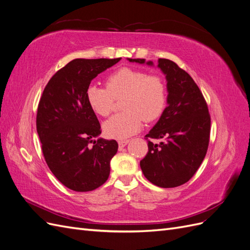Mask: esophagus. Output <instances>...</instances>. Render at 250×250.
Wrapping results in <instances>:
<instances>
[{
    "instance_id": "34e87169",
    "label": "esophagus",
    "mask_w": 250,
    "mask_h": 250,
    "mask_svg": "<svg viewBox=\"0 0 250 250\" xmlns=\"http://www.w3.org/2000/svg\"><path fill=\"white\" fill-rule=\"evenodd\" d=\"M129 143V140H119L118 144H119V148L122 149L123 147H125L127 144Z\"/></svg>"
}]
</instances>
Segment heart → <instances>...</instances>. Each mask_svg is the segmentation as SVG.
Listing matches in <instances>:
<instances>
[{
	"mask_svg": "<svg viewBox=\"0 0 250 250\" xmlns=\"http://www.w3.org/2000/svg\"><path fill=\"white\" fill-rule=\"evenodd\" d=\"M105 85L90 84L86 89V100L97 115L108 117L116 100L124 97V111L103 125L108 138L124 140L130 137L140 130L143 121L150 123L160 118L167 104V85L160 75L124 66L110 73Z\"/></svg>",
	"mask_w": 250,
	"mask_h": 250,
	"instance_id": "1",
	"label": "heart"
}]
</instances>
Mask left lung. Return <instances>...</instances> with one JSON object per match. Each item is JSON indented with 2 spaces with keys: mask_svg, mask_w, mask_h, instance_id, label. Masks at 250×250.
Here are the masks:
<instances>
[{
  "mask_svg": "<svg viewBox=\"0 0 250 250\" xmlns=\"http://www.w3.org/2000/svg\"><path fill=\"white\" fill-rule=\"evenodd\" d=\"M128 59L145 62L143 58ZM157 65L168 81V106L145 135L148 152L140 165L150 183L161 188H175L190 180L206 157L210 115L201 90L190 75L166 58L158 59ZM151 138L162 142L153 144Z\"/></svg>",
  "mask_w": 250,
  "mask_h": 250,
  "instance_id": "obj_1",
  "label": "left lung"
}]
</instances>
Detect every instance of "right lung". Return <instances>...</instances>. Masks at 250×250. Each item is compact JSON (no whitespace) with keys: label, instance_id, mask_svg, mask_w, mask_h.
Wrapping results in <instances>:
<instances>
[{"label":"right lung","instance_id":"right-lung-1","mask_svg":"<svg viewBox=\"0 0 250 250\" xmlns=\"http://www.w3.org/2000/svg\"><path fill=\"white\" fill-rule=\"evenodd\" d=\"M120 60L74 59L53 75L41 97L36 130L43 157L55 177L73 191H93L109 176L119 146L115 140H94L102 130L86 89L98 74Z\"/></svg>","mask_w":250,"mask_h":250}]
</instances>
